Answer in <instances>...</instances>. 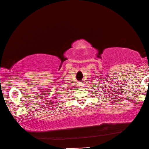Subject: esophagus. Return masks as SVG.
Wrapping results in <instances>:
<instances>
[{
  "instance_id": "1",
  "label": "esophagus",
  "mask_w": 149,
  "mask_h": 149,
  "mask_svg": "<svg viewBox=\"0 0 149 149\" xmlns=\"http://www.w3.org/2000/svg\"><path fill=\"white\" fill-rule=\"evenodd\" d=\"M79 84H80V86H82V83H80V82H79Z\"/></svg>"
}]
</instances>
